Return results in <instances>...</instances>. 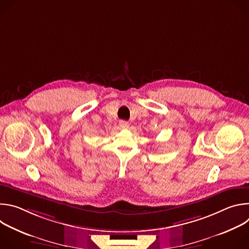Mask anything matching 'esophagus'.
Segmentation results:
<instances>
[{"label":"esophagus","instance_id":"34e87169","mask_svg":"<svg viewBox=\"0 0 249 249\" xmlns=\"http://www.w3.org/2000/svg\"><path fill=\"white\" fill-rule=\"evenodd\" d=\"M119 126H120V128H122V129H128V128H129V123H128L127 121L121 120V121L119 122Z\"/></svg>","mask_w":249,"mask_h":249}]
</instances>
